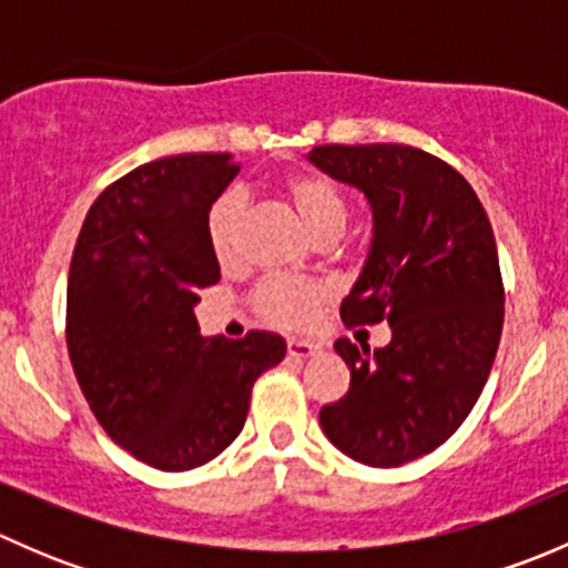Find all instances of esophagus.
<instances>
[{"label":"esophagus","instance_id":"esophagus-1","mask_svg":"<svg viewBox=\"0 0 568 568\" xmlns=\"http://www.w3.org/2000/svg\"><path fill=\"white\" fill-rule=\"evenodd\" d=\"M321 346L313 341H288V354L291 357H313L318 354Z\"/></svg>","mask_w":568,"mask_h":568}]
</instances>
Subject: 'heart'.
Returning <instances> with one entry per match:
<instances>
[{"mask_svg": "<svg viewBox=\"0 0 568 568\" xmlns=\"http://www.w3.org/2000/svg\"><path fill=\"white\" fill-rule=\"evenodd\" d=\"M285 194L307 231L318 239H337L348 222V203L341 189L324 175H294L285 181ZM244 200L239 192H225L211 203L205 214V242L220 263L236 257L242 231ZM326 288L318 283H302L291 277H268L257 285L255 307L263 318L285 329H305L324 305Z\"/></svg>", "mask_w": 568, "mask_h": 568, "instance_id": "heart-1", "label": "heart"}]
</instances>
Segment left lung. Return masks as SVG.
<instances>
[{
    "mask_svg": "<svg viewBox=\"0 0 568 568\" xmlns=\"http://www.w3.org/2000/svg\"><path fill=\"white\" fill-rule=\"evenodd\" d=\"M307 159L374 211L368 261L341 318L393 329L374 354L335 341L352 385L321 406V428L354 462L400 467L437 450L489 379L506 302L495 233L464 175L420 148L318 145Z\"/></svg>",
    "mask_w": 568,
    "mask_h": 568,
    "instance_id": "obj_1",
    "label": "left lung"
}]
</instances>
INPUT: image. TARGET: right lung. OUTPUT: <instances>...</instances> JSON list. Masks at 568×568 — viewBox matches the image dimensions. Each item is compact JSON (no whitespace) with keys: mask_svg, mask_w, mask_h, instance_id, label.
<instances>
[{"mask_svg":"<svg viewBox=\"0 0 568 568\" xmlns=\"http://www.w3.org/2000/svg\"><path fill=\"white\" fill-rule=\"evenodd\" d=\"M239 175L231 153L156 159L106 186L68 272L65 337L95 420L168 473L220 456L244 428L252 385L285 357L274 332L200 335V288L220 280L211 203Z\"/></svg>","mask_w":568,"mask_h":568,"instance_id":"1","label":"right lung"}]
</instances>
